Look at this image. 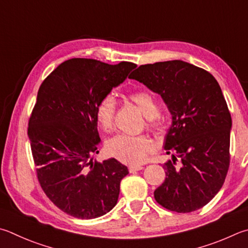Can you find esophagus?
<instances>
[{
  "instance_id": "34e87169",
  "label": "esophagus",
  "mask_w": 248,
  "mask_h": 248,
  "mask_svg": "<svg viewBox=\"0 0 248 248\" xmlns=\"http://www.w3.org/2000/svg\"><path fill=\"white\" fill-rule=\"evenodd\" d=\"M143 167L141 165H134V166H129V171L130 172H136V171L142 170Z\"/></svg>"
}]
</instances>
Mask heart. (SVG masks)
<instances>
[{"label": "heart", "instance_id": "1", "mask_svg": "<svg viewBox=\"0 0 248 248\" xmlns=\"http://www.w3.org/2000/svg\"><path fill=\"white\" fill-rule=\"evenodd\" d=\"M130 100L140 107L144 116L148 119V125L155 127L156 117L159 114V107L151 93L136 91L129 94ZM116 101L114 96L105 95L95 107V118L104 131H109L114 125ZM106 151L112 157L128 165H139L146 160L153 151V144L145 136H128L117 134L108 140Z\"/></svg>", "mask_w": 248, "mask_h": 248}]
</instances>
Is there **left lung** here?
Returning <instances> with one entry per match:
<instances>
[{"instance_id":"left-lung-1","label":"left lung","mask_w":248,"mask_h":248,"mask_svg":"<svg viewBox=\"0 0 248 248\" xmlns=\"http://www.w3.org/2000/svg\"><path fill=\"white\" fill-rule=\"evenodd\" d=\"M129 78L159 94L172 116L165 141L172 161L163 166L166 179L154 192L156 202L175 213L202 208L222 187L230 165L232 119L219 83L183 61L141 65Z\"/></svg>"}]
</instances>
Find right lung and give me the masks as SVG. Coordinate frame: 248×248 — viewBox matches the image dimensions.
Masks as SVG:
<instances>
[{
  "instance_id": "1",
  "label": "right lung",
  "mask_w": 248,
  "mask_h": 248,
  "mask_svg": "<svg viewBox=\"0 0 248 248\" xmlns=\"http://www.w3.org/2000/svg\"><path fill=\"white\" fill-rule=\"evenodd\" d=\"M137 65L71 58L38 91L28 124L37 175L54 205L73 217L93 219L117 204L128 168L115 158L93 161L101 142L95 107Z\"/></svg>"
}]
</instances>
